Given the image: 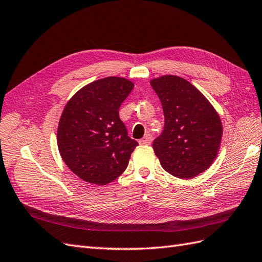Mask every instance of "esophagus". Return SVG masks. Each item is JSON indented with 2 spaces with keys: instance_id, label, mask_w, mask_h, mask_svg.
<instances>
[{
  "instance_id": "obj_1",
  "label": "esophagus",
  "mask_w": 262,
  "mask_h": 262,
  "mask_svg": "<svg viewBox=\"0 0 262 262\" xmlns=\"http://www.w3.org/2000/svg\"><path fill=\"white\" fill-rule=\"evenodd\" d=\"M141 145H149L151 143V136L150 135H146L142 139H139L138 142Z\"/></svg>"
}]
</instances>
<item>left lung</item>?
<instances>
[{
    "label": "left lung",
    "mask_w": 262,
    "mask_h": 262,
    "mask_svg": "<svg viewBox=\"0 0 262 262\" xmlns=\"http://www.w3.org/2000/svg\"><path fill=\"white\" fill-rule=\"evenodd\" d=\"M162 102L165 125L153 142L162 167L175 178L188 180L206 171L221 146V118L208 98L191 82L173 75L151 79Z\"/></svg>",
    "instance_id": "left-lung-1"
}]
</instances>
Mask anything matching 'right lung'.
<instances>
[{"label":"right lung","mask_w":262,"mask_h":262,"mask_svg":"<svg viewBox=\"0 0 262 262\" xmlns=\"http://www.w3.org/2000/svg\"><path fill=\"white\" fill-rule=\"evenodd\" d=\"M134 88L106 77L79 89L66 103L57 132L59 153L79 179L106 185L124 173L138 143L127 135L118 109Z\"/></svg>","instance_id":"right-lung-1"}]
</instances>
